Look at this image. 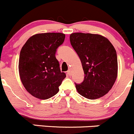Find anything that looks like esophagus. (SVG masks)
Masks as SVG:
<instances>
[{
  "label": "esophagus",
  "instance_id": "esophagus-1",
  "mask_svg": "<svg viewBox=\"0 0 134 134\" xmlns=\"http://www.w3.org/2000/svg\"><path fill=\"white\" fill-rule=\"evenodd\" d=\"M67 74H68V75H71V70H68Z\"/></svg>",
  "mask_w": 134,
  "mask_h": 134
}]
</instances>
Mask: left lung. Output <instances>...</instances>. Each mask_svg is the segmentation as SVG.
<instances>
[{"label": "left lung", "instance_id": "obj_1", "mask_svg": "<svg viewBox=\"0 0 134 134\" xmlns=\"http://www.w3.org/2000/svg\"><path fill=\"white\" fill-rule=\"evenodd\" d=\"M70 43L79 56L84 71V80L75 84L78 93L94 100L106 94L117 77V56L109 40L99 34L72 33Z\"/></svg>", "mask_w": 134, "mask_h": 134}]
</instances>
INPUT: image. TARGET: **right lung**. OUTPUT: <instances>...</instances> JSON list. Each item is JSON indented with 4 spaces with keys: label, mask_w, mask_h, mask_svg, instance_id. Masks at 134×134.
I'll return each instance as SVG.
<instances>
[{
    "label": "right lung",
    "mask_w": 134,
    "mask_h": 134,
    "mask_svg": "<svg viewBox=\"0 0 134 134\" xmlns=\"http://www.w3.org/2000/svg\"><path fill=\"white\" fill-rule=\"evenodd\" d=\"M65 34L47 32L30 37L23 46L19 59L21 80L26 91L37 98L55 96L66 74L61 72L55 53Z\"/></svg>",
    "instance_id": "right-lung-1"
}]
</instances>
